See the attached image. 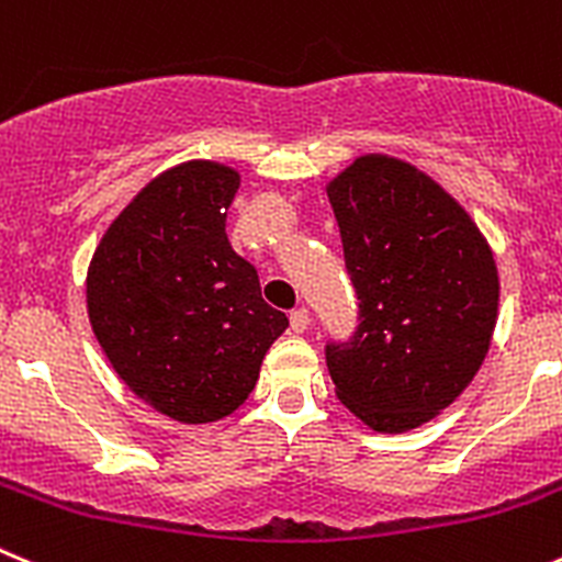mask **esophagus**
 Returning <instances> with one entry per match:
<instances>
[{
	"mask_svg": "<svg viewBox=\"0 0 562 562\" xmlns=\"http://www.w3.org/2000/svg\"><path fill=\"white\" fill-rule=\"evenodd\" d=\"M290 325L295 334H306L308 325H312V314H308V308H295V312L290 314Z\"/></svg>",
	"mask_w": 562,
	"mask_h": 562,
	"instance_id": "obj_1",
	"label": "esophagus"
}]
</instances>
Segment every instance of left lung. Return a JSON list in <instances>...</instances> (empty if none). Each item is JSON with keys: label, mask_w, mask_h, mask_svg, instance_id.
<instances>
[{"label": "left lung", "mask_w": 562, "mask_h": 562, "mask_svg": "<svg viewBox=\"0 0 562 562\" xmlns=\"http://www.w3.org/2000/svg\"><path fill=\"white\" fill-rule=\"evenodd\" d=\"M361 325L328 345L334 392L375 432L450 408L488 356L499 312L494 250L467 210L405 159L361 154L325 184Z\"/></svg>", "instance_id": "left-lung-1"}]
</instances>
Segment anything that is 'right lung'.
Returning a JSON list of instances; mask_svg holds the SVG:
<instances>
[{
    "label": "right lung",
    "mask_w": 562,
    "mask_h": 562,
    "mask_svg": "<svg viewBox=\"0 0 562 562\" xmlns=\"http://www.w3.org/2000/svg\"><path fill=\"white\" fill-rule=\"evenodd\" d=\"M237 190L239 170L212 159L162 170L106 226L85 278L115 375L181 425L234 414L290 325L226 237Z\"/></svg>",
    "instance_id": "obj_1"
}]
</instances>
